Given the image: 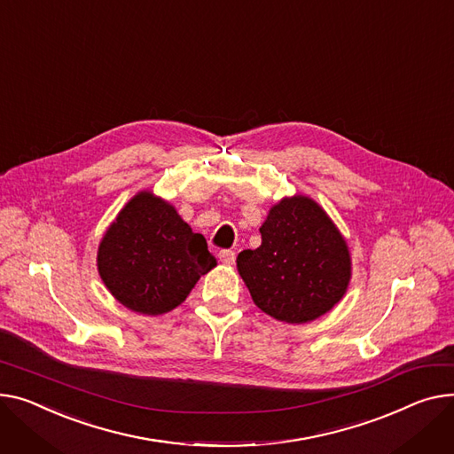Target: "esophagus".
I'll use <instances>...</instances> for the list:
<instances>
[{"mask_svg":"<svg viewBox=\"0 0 454 454\" xmlns=\"http://www.w3.org/2000/svg\"><path fill=\"white\" fill-rule=\"evenodd\" d=\"M219 259H221L223 264L231 266V264L235 262V252H231V250H221V252H219Z\"/></svg>","mask_w":454,"mask_h":454,"instance_id":"1","label":"esophagus"}]
</instances>
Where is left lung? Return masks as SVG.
Here are the masks:
<instances>
[{
	"mask_svg": "<svg viewBox=\"0 0 454 454\" xmlns=\"http://www.w3.org/2000/svg\"><path fill=\"white\" fill-rule=\"evenodd\" d=\"M261 247L237 255L254 303L283 323H310L334 309L350 285L352 257L340 228L310 197L295 193L270 207Z\"/></svg>",
	"mask_w": 454,
	"mask_h": 454,
	"instance_id": "obj_1",
	"label": "left lung"
}]
</instances>
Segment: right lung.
Wrapping results in <instances>:
<instances>
[{"mask_svg": "<svg viewBox=\"0 0 454 454\" xmlns=\"http://www.w3.org/2000/svg\"><path fill=\"white\" fill-rule=\"evenodd\" d=\"M97 266L120 305L142 316H160L184 303L217 259L171 202L142 190L106 230Z\"/></svg>", "mask_w": 454, "mask_h": 454, "instance_id": "1", "label": "right lung"}]
</instances>
